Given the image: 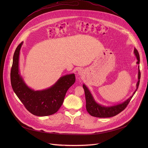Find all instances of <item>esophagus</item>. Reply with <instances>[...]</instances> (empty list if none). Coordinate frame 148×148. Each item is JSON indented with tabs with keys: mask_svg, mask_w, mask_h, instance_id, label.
<instances>
[{
	"mask_svg": "<svg viewBox=\"0 0 148 148\" xmlns=\"http://www.w3.org/2000/svg\"><path fill=\"white\" fill-rule=\"evenodd\" d=\"M78 74H79V75H80V74H81V71H79V73H78Z\"/></svg>",
	"mask_w": 148,
	"mask_h": 148,
	"instance_id": "esophagus-1",
	"label": "esophagus"
}]
</instances>
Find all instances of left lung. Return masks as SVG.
<instances>
[{
    "instance_id": "8db88e82",
    "label": "left lung",
    "mask_w": 148,
    "mask_h": 148,
    "mask_svg": "<svg viewBox=\"0 0 148 148\" xmlns=\"http://www.w3.org/2000/svg\"><path fill=\"white\" fill-rule=\"evenodd\" d=\"M134 54L136 57L137 62L136 64H139L140 62V58L138 50L135 48L134 51ZM140 78V73L139 70V66L138 67V81L136 83V88L135 91L134 92L133 94L126 100L123 101L122 103H118L114 105H111V106H106V105H103L100 104L95 100L92 94L90 92L88 88L85 85L83 84L82 87L85 91V95H86V109L87 112L92 116L97 117V118H109L115 116L116 115L120 113L127 106L129 102H130L131 99L134 95L135 93L136 92L137 89L138 88L139 82Z\"/></svg>"
}]
</instances>
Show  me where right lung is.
I'll return each instance as SVG.
<instances>
[{
	"label": "right lung",
	"mask_w": 148,
	"mask_h": 148,
	"mask_svg": "<svg viewBox=\"0 0 148 148\" xmlns=\"http://www.w3.org/2000/svg\"><path fill=\"white\" fill-rule=\"evenodd\" d=\"M22 42L16 48L13 58L10 79L13 91L32 114L38 116L53 115L60 109L69 88L75 81L74 73L61 77L53 86L42 90L30 88L20 74L19 70L20 51Z\"/></svg>",
	"instance_id": "add662e5"
}]
</instances>
